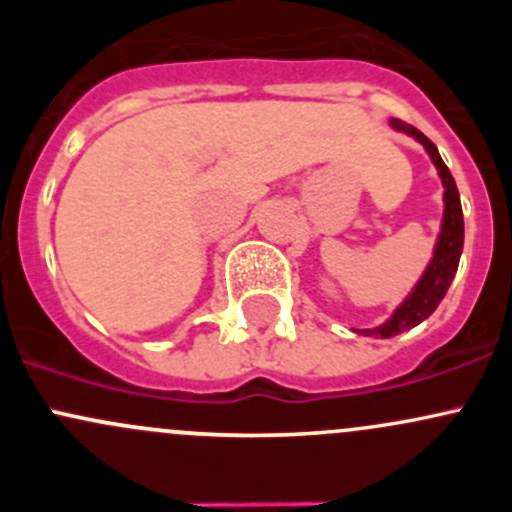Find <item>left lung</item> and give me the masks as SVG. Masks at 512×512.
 Listing matches in <instances>:
<instances>
[{
    "label": "left lung",
    "mask_w": 512,
    "mask_h": 512,
    "mask_svg": "<svg viewBox=\"0 0 512 512\" xmlns=\"http://www.w3.org/2000/svg\"><path fill=\"white\" fill-rule=\"evenodd\" d=\"M389 126L394 131L406 133L414 141L423 146V151L428 153L431 163L436 165L438 178L443 183V220H441V232L436 237V245H433V257L428 260L426 270L418 277V282L406 294L404 302L394 309L389 319L384 324L374 329H356L364 337H376V339H389L396 337L401 332H409L416 324H421L423 319L431 317L436 312V307L441 304V299L446 297L448 287H451L453 277L458 272V260H461L463 252V210H461V195H458L456 180H453L451 170L443 163L438 148L423 136L421 131L409 123L399 121V118H391Z\"/></svg>",
    "instance_id": "8db88e82"
}]
</instances>
